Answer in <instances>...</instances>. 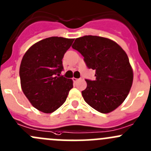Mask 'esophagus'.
Segmentation results:
<instances>
[{
    "label": "esophagus",
    "mask_w": 151,
    "mask_h": 151,
    "mask_svg": "<svg viewBox=\"0 0 151 151\" xmlns=\"http://www.w3.org/2000/svg\"><path fill=\"white\" fill-rule=\"evenodd\" d=\"M72 80H73V81H74V83H77V82L78 81V80H79V79L75 78V77H73Z\"/></svg>",
    "instance_id": "1"
}]
</instances>
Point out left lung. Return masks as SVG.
<instances>
[{
    "label": "left lung",
    "instance_id": "obj_1",
    "mask_svg": "<svg viewBox=\"0 0 151 151\" xmlns=\"http://www.w3.org/2000/svg\"><path fill=\"white\" fill-rule=\"evenodd\" d=\"M72 48L84 57L96 80H86L82 91L85 102L101 113H109L126 99L133 83V69L122 47L114 41L97 36L75 39Z\"/></svg>",
    "mask_w": 151,
    "mask_h": 151
}]
</instances>
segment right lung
<instances>
[{
    "mask_svg": "<svg viewBox=\"0 0 151 151\" xmlns=\"http://www.w3.org/2000/svg\"><path fill=\"white\" fill-rule=\"evenodd\" d=\"M74 39L47 38L32 45L25 53L19 67L22 92L32 106L52 113L66 101L73 80L60 76L65 52Z\"/></svg>",
    "mask_w": 151,
    "mask_h": 151,
    "instance_id": "1",
    "label": "right lung"
}]
</instances>
